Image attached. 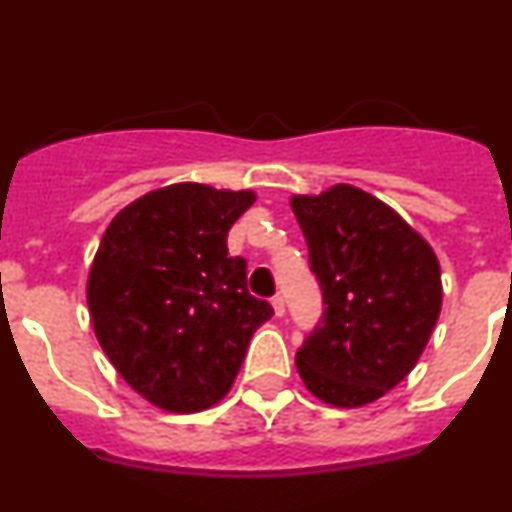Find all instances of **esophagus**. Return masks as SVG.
Masks as SVG:
<instances>
[{"mask_svg": "<svg viewBox=\"0 0 512 512\" xmlns=\"http://www.w3.org/2000/svg\"><path fill=\"white\" fill-rule=\"evenodd\" d=\"M271 306H273V313H276L278 318H281L283 313H286V301H283L281 296H273L271 298Z\"/></svg>", "mask_w": 512, "mask_h": 512, "instance_id": "esophagus-1", "label": "esophagus"}]
</instances>
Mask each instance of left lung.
Listing matches in <instances>:
<instances>
[{"label":"left lung","instance_id":"1","mask_svg":"<svg viewBox=\"0 0 512 512\" xmlns=\"http://www.w3.org/2000/svg\"><path fill=\"white\" fill-rule=\"evenodd\" d=\"M326 313L296 353L303 386L333 408H363L416 368L440 316L430 244L368 191L336 184L293 194Z\"/></svg>","mask_w":512,"mask_h":512}]
</instances>
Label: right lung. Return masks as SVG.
Listing matches in <instances>:
<instances>
[{"label": "right lung", "instance_id": "obj_1", "mask_svg": "<svg viewBox=\"0 0 512 512\" xmlns=\"http://www.w3.org/2000/svg\"><path fill=\"white\" fill-rule=\"evenodd\" d=\"M256 191L194 181L131 201L106 226L86 278L101 351L166 413H199L234 386L258 326L273 316L246 288L226 236Z\"/></svg>", "mask_w": 512, "mask_h": 512}]
</instances>
